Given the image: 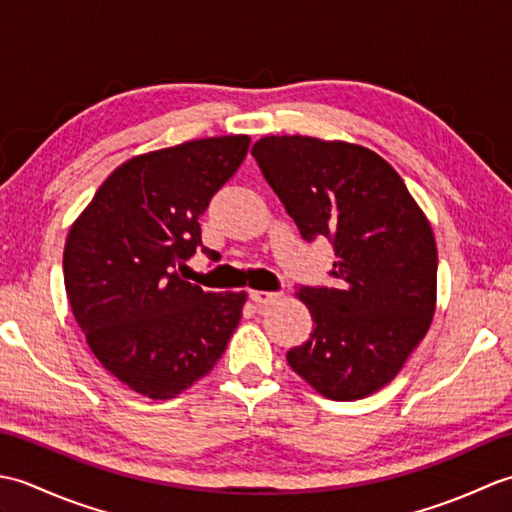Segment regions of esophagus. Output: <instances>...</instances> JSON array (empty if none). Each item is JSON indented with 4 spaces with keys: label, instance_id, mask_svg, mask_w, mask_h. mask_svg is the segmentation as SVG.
<instances>
[{
    "label": "esophagus",
    "instance_id": "obj_1",
    "mask_svg": "<svg viewBox=\"0 0 512 512\" xmlns=\"http://www.w3.org/2000/svg\"><path fill=\"white\" fill-rule=\"evenodd\" d=\"M250 299L255 301L257 308H266L273 306L277 299H281V292H266V290H253L250 292Z\"/></svg>",
    "mask_w": 512,
    "mask_h": 512
}]
</instances>
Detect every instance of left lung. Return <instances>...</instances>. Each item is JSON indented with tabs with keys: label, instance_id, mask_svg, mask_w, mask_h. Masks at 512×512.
<instances>
[{
	"label": "left lung",
	"instance_id": "8db88e82",
	"mask_svg": "<svg viewBox=\"0 0 512 512\" xmlns=\"http://www.w3.org/2000/svg\"><path fill=\"white\" fill-rule=\"evenodd\" d=\"M270 187L314 242L328 237L336 286H301L314 330L286 354L308 385L358 400L396 378L436 312L438 248L394 167L341 140L264 136L250 149Z\"/></svg>",
	"mask_w": 512,
	"mask_h": 512
}]
</instances>
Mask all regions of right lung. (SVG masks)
Masks as SVG:
<instances>
[{
  "label": "right lung",
  "mask_w": 512,
  "mask_h": 512,
  "mask_svg": "<svg viewBox=\"0 0 512 512\" xmlns=\"http://www.w3.org/2000/svg\"><path fill=\"white\" fill-rule=\"evenodd\" d=\"M248 145V136L200 138L127 160L70 228L72 314L99 363L136 394L167 400L191 387L242 319L246 292H206L176 268L202 246L200 215Z\"/></svg>",
  "instance_id": "obj_1"
}]
</instances>
